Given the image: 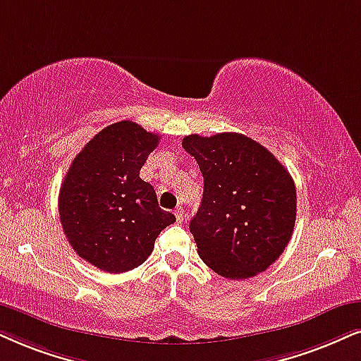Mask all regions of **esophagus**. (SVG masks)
Segmentation results:
<instances>
[{
	"label": "esophagus",
	"instance_id": "esophagus-1",
	"mask_svg": "<svg viewBox=\"0 0 361 361\" xmlns=\"http://www.w3.org/2000/svg\"><path fill=\"white\" fill-rule=\"evenodd\" d=\"M175 216H176V221H178V223H183V218H185L183 208H181V207L175 208Z\"/></svg>",
	"mask_w": 361,
	"mask_h": 361
}]
</instances>
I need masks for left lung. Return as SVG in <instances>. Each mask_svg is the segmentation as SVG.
Wrapping results in <instances>:
<instances>
[{
	"mask_svg": "<svg viewBox=\"0 0 361 361\" xmlns=\"http://www.w3.org/2000/svg\"><path fill=\"white\" fill-rule=\"evenodd\" d=\"M181 145L203 175L202 207L190 223L200 258L230 280L267 270L293 235V178L245 135H188Z\"/></svg>",
	"mask_w": 361,
	"mask_h": 361,
	"instance_id": "1",
	"label": "left lung"
}]
</instances>
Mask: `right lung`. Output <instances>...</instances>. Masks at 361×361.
I'll use <instances>...</instances> for the list:
<instances>
[{
    "instance_id": "add662e5",
    "label": "right lung",
    "mask_w": 361,
    "mask_h": 361,
    "mask_svg": "<svg viewBox=\"0 0 361 361\" xmlns=\"http://www.w3.org/2000/svg\"><path fill=\"white\" fill-rule=\"evenodd\" d=\"M159 136L125 120L94 135L73 159L59 188V220L78 257L108 273L130 271L152 255L175 214L158 207L140 178Z\"/></svg>"
}]
</instances>
